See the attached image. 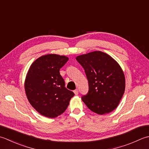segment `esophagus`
Segmentation results:
<instances>
[{"label":"esophagus","instance_id":"esophagus-1","mask_svg":"<svg viewBox=\"0 0 149 149\" xmlns=\"http://www.w3.org/2000/svg\"><path fill=\"white\" fill-rule=\"evenodd\" d=\"M74 94H75V95H78V90L77 89H76V90H75L74 91Z\"/></svg>","mask_w":149,"mask_h":149}]
</instances>
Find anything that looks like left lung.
<instances>
[{
  "mask_svg": "<svg viewBox=\"0 0 149 149\" xmlns=\"http://www.w3.org/2000/svg\"><path fill=\"white\" fill-rule=\"evenodd\" d=\"M76 60L83 66L88 81V92L81 100L90 110L100 115L113 111L125 89L121 66L109 55L100 51L79 55Z\"/></svg>",
  "mask_w": 149,
  "mask_h": 149,
  "instance_id": "obj_1",
  "label": "left lung"
}]
</instances>
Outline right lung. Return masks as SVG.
I'll return each instance as SVG.
<instances>
[{"mask_svg":"<svg viewBox=\"0 0 149 149\" xmlns=\"http://www.w3.org/2000/svg\"><path fill=\"white\" fill-rule=\"evenodd\" d=\"M68 61L65 55H42L28 70L24 83L26 96L31 105L45 117L54 118L63 113L74 95L66 88L59 73Z\"/></svg>","mask_w":149,"mask_h":149,"instance_id":"right-lung-1","label":"right lung"}]
</instances>
